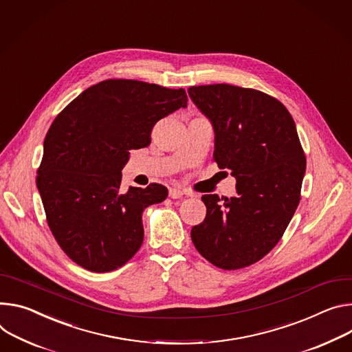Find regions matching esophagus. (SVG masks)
<instances>
[{
	"label": "esophagus",
	"mask_w": 352,
	"mask_h": 352,
	"mask_svg": "<svg viewBox=\"0 0 352 352\" xmlns=\"http://www.w3.org/2000/svg\"><path fill=\"white\" fill-rule=\"evenodd\" d=\"M184 195H188L184 189H179V188H171L170 189V198L171 199H181Z\"/></svg>",
	"instance_id": "34e87169"
}]
</instances>
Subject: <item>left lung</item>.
I'll list each match as a JSON object with an SVG mask.
<instances>
[{"mask_svg": "<svg viewBox=\"0 0 352 352\" xmlns=\"http://www.w3.org/2000/svg\"><path fill=\"white\" fill-rule=\"evenodd\" d=\"M188 94L214 131L213 160L236 178L237 195H204L206 217L190 230L204 258L221 270L260 261L299 205L306 157L289 111L268 94L230 84ZM223 201V198H221Z\"/></svg>", "mask_w": 352, "mask_h": 352, "instance_id": "1", "label": "left lung"}]
</instances>
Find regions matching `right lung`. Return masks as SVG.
Returning <instances> with one entry per match:
<instances>
[{"label":"right lung","instance_id":"1","mask_svg":"<svg viewBox=\"0 0 352 352\" xmlns=\"http://www.w3.org/2000/svg\"><path fill=\"white\" fill-rule=\"evenodd\" d=\"M185 89L105 80L81 92L53 120L36 185L47 225L69 257L92 272L129 261L143 243V210L163 202L160 184L120 190L129 150L151 143L153 126L185 108Z\"/></svg>","mask_w":352,"mask_h":352}]
</instances>
